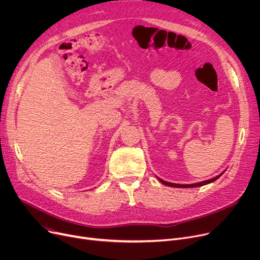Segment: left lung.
Wrapping results in <instances>:
<instances>
[{"instance_id": "obj_1", "label": "left lung", "mask_w": 260, "mask_h": 260, "mask_svg": "<svg viewBox=\"0 0 260 260\" xmlns=\"http://www.w3.org/2000/svg\"><path fill=\"white\" fill-rule=\"evenodd\" d=\"M222 174H223V173H221L220 175H218V176L214 177V178H212V179H209V180H206V181H202V182H198V183H194V184H177V183H171V182H168V181L162 180V179L158 178V177H157V178H158V180H159L161 183L166 184V185H168V186H173V187H197V186L206 185V184H208V183H211V182H213V181L217 180V179L219 178V177H220Z\"/></svg>"}]
</instances>
